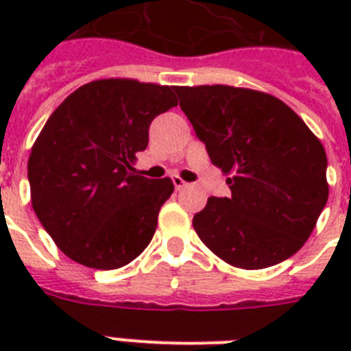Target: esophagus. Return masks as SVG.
Wrapping results in <instances>:
<instances>
[{"instance_id": "34e87169", "label": "esophagus", "mask_w": 351, "mask_h": 351, "mask_svg": "<svg viewBox=\"0 0 351 351\" xmlns=\"http://www.w3.org/2000/svg\"><path fill=\"white\" fill-rule=\"evenodd\" d=\"M173 184H175L176 189H182V187H186L187 184L184 180H182L180 176H173Z\"/></svg>"}]
</instances>
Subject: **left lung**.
<instances>
[{
  "mask_svg": "<svg viewBox=\"0 0 351 351\" xmlns=\"http://www.w3.org/2000/svg\"><path fill=\"white\" fill-rule=\"evenodd\" d=\"M231 195L208 198L193 228L234 267L262 269L304 245L328 202L326 151L302 118L261 90L175 87Z\"/></svg>",
  "mask_w": 351,
  "mask_h": 351,
  "instance_id": "left-lung-1",
  "label": "left lung"
}]
</instances>
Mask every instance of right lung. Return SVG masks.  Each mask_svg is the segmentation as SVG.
I'll return each instance as SVG.
<instances>
[{
  "mask_svg": "<svg viewBox=\"0 0 351 351\" xmlns=\"http://www.w3.org/2000/svg\"><path fill=\"white\" fill-rule=\"evenodd\" d=\"M175 106L169 85L96 80L47 120L29 156L30 200L69 258L118 269L147 247L175 186L136 175L131 162L147 147L151 121Z\"/></svg>",
  "mask_w": 351,
  "mask_h": 351,
  "instance_id": "1",
  "label": "right lung"
}]
</instances>
